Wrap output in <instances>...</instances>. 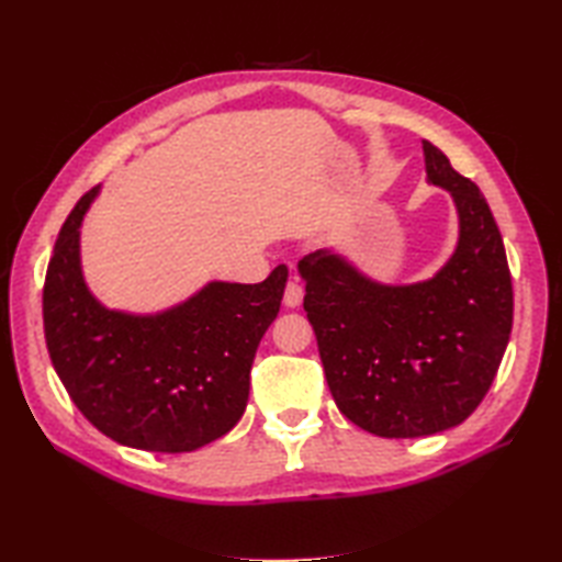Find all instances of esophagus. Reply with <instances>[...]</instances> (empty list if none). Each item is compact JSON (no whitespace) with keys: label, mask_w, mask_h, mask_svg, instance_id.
<instances>
[{"label":"esophagus","mask_w":562,"mask_h":562,"mask_svg":"<svg viewBox=\"0 0 562 562\" xmlns=\"http://www.w3.org/2000/svg\"><path fill=\"white\" fill-rule=\"evenodd\" d=\"M302 300H304V288L300 282H288V288H284V306H290V308H296L302 304Z\"/></svg>","instance_id":"esophagus-1"}]
</instances>
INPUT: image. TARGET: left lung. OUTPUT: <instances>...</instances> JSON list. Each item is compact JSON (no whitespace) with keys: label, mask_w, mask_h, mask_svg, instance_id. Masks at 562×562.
<instances>
[{"label":"left lung","mask_w":562,"mask_h":562,"mask_svg":"<svg viewBox=\"0 0 562 562\" xmlns=\"http://www.w3.org/2000/svg\"><path fill=\"white\" fill-rule=\"evenodd\" d=\"M423 151L427 183L445 188L459 214L457 248L435 278L384 284L328 248L296 266L336 405L389 439L445 432L479 408L515 312L503 236L479 186L432 142Z\"/></svg>","instance_id":"1"}]
</instances>
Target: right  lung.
<instances>
[{"label":"right lung","instance_id":"obj_1","mask_svg":"<svg viewBox=\"0 0 562 562\" xmlns=\"http://www.w3.org/2000/svg\"><path fill=\"white\" fill-rule=\"evenodd\" d=\"M99 188L59 229L43 288L45 342L87 420L117 445L195 451L241 420L250 364L280 312L288 266L258 284L207 282L159 314L103 306L87 288L79 226Z\"/></svg>","mask_w":562,"mask_h":562}]
</instances>
